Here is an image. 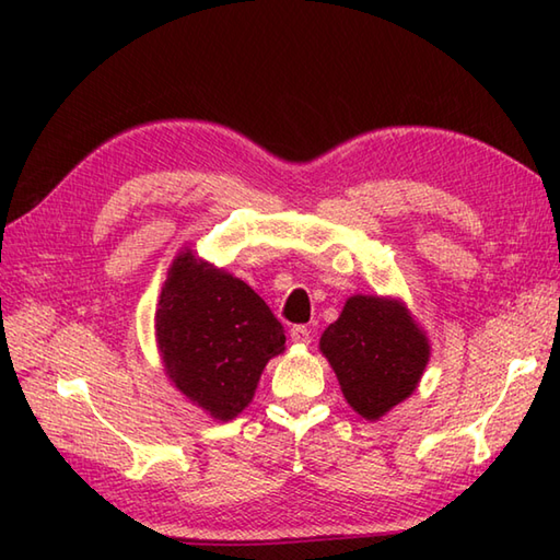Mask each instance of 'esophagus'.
I'll list each match as a JSON object with an SVG mask.
<instances>
[{"label": "esophagus", "mask_w": 560, "mask_h": 560, "mask_svg": "<svg viewBox=\"0 0 560 560\" xmlns=\"http://www.w3.org/2000/svg\"><path fill=\"white\" fill-rule=\"evenodd\" d=\"M291 341H293V343H301V347H307V343L313 341L311 329H307L305 325H295V327L291 329Z\"/></svg>", "instance_id": "esophagus-1"}]
</instances>
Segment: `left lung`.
<instances>
[{
	"instance_id": "8db88e82",
	"label": "left lung",
	"mask_w": 560,
	"mask_h": 560,
	"mask_svg": "<svg viewBox=\"0 0 560 560\" xmlns=\"http://www.w3.org/2000/svg\"><path fill=\"white\" fill-rule=\"evenodd\" d=\"M319 351L335 368L351 409L368 421L411 395L431 355L407 305L380 295H351L337 323L325 329Z\"/></svg>"
}]
</instances>
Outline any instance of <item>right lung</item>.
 Wrapping results in <instances>:
<instances>
[{
	"instance_id": "1",
	"label": "right lung",
	"mask_w": 560,
	"mask_h": 560,
	"mask_svg": "<svg viewBox=\"0 0 560 560\" xmlns=\"http://www.w3.org/2000/svg\"><path fill=\"white\" fill-rule=\"evenodd\" d=\"M156 341L171 383L211 419L231 421L287 335L245 281L185 249L161 289Z\"/></svg>"
}]
</instances>
